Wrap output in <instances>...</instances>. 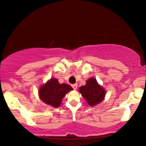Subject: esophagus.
<instances>
[{
    "instance_id": "obj_1",
    "label": "esophagus",
    "mask_w": 146,
    "mask_h": 146,
    "mask_svg": "<svg viewBox=\"0 0 146 146\" xmlns=\"http://www.w3.org/2000/svg\"><path fill=\"white\" fill-rule=\"evenodd\" d=\"M72 88L74 89V90H76L78 88V84L77 83H75V84H73V85H72Z\"/></svg>"
}]
</instances>
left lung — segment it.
<instances>
[{"label":"left lung","mask_w":146,"mask_h":146,"mask_svg":"<svg viewBox=\"0 0 146 146\" xmlns=\"http://www.w3.org/2000/svg\"><path fill=\"white\" fill-rule=\"evenodd\" d=\"M80 92L90 106L96 105L103 100L106 92L97 82L95 78H90L85 86L80 88Z\"/></svg>","instance_id":"8db88e82"}]
</instances>
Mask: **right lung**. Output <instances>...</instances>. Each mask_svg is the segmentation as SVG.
<instances>
[{
    "label": "right lung",
    "mask_w": 146,
    "mask_h": 146,
    "mask_svg": "<svg viewBox=\"0 0 146 146\" xmlns=\"http://www.w3.org/2000/svg\"><path fill=\"white\" fill-rule=\"evenodd\" d=\"M72 90L71 86L65 83L60 84L58 80L51 78L40 88L39 96L45 103L54 107H58L66 94Z\"/></svg>",
    "instance_id": "1"
}]
</instances>
